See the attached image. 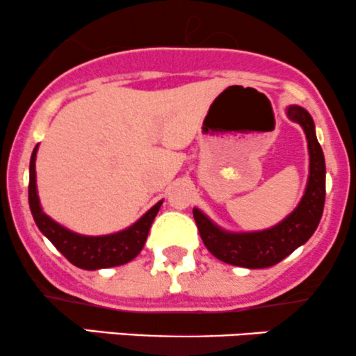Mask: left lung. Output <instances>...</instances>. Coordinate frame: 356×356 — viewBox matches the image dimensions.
<instances>
[{
    "label": "left lung",
    "mask_w": 356,
    "mask_h": 356,
    "mask_svg": "<svg viewBox=\"0 0 356 356\" xmlns=\"http://www.w3.org/2000/svg\"><path fill=\"white\" fill-rule=\"evenodd\" d=\"M288 117L303 127L309 149V179L300 206L275 227L257 232L232 234L219 229L209 218L194 209L202 243L218 259L232 266L261 269L275 266L313 236L325 207V155L314 134L313 118L305 108H288Z\"/></svg>",
    "instance_id": "1"
}]
</instances>
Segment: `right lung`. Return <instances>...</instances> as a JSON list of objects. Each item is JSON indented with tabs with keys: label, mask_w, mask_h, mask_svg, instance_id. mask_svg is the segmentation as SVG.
<instances>
[{
	"label": "right lung",
	"mask_w": 356,
	"mask_h": 356,
	"mask_svg": "<svg viewBox=\"0 0 356 356\" xmlns=\"http://www.w3.org/2000/svg\"><path fill=\"white\" fill-rule=\"evenodd\" d=\"M36 149L31 154L30 161V184H28V201H30V209L33 214V219L38 226V229L51 241V244L58 251L75 264L76 268L81 269H100V268H112L120 266V264L129 263L136 257L144 248L147 234H149L150 226H152L154 218L157 216L161 209L162 201L157 202L155 206L142 216L134 226L129 229L117 232V234L99 236V238H90V236H80L75 232L65 229L55 220H51L42 211L38 201V194H36V175H35V159Z\"/></svg>",
	"instance_id": "add662e5"
}]
</instances>
